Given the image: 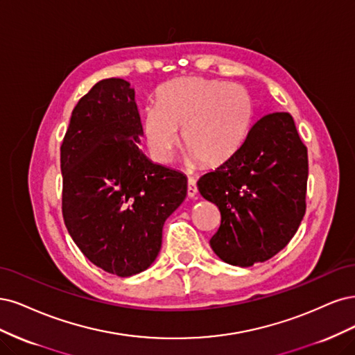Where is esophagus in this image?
Returning a JSON list of instances; mask_svg holds the SVG:
<instances>
[{"label":"esophagus","instance_id":"esophagus-1","mask_svg":"<svg viewBox=\"0 0 355 355\" xmlns=\"http://www.w3.org/2000/svg\"><path fill=\"white\" fill-rule=\"evenodd\" d=\"M196 194H198L196 180L190 177V178L187 180V196H189L190 199H193V198H196Z\"/></svg>","mask_w":355,"mask_h":355}]
</instances>
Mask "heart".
<instances>
[{
  "instance_id": "1",
  "label": "heart",
  "mask_w": 355,
  "mask_h": 355,
  "mask_svg": "<svg viewBox=\"0 0 355 355\" xmlns=\"http://www.w3.org/2000/svg\"><path fill=\"white\" fill-rule=\"evenodd\" d=\"M156 103L144 107L141 131L159 164L171 162L182 130L187 161L218 166L242 147L254 118L249 91L218 79H177L157 89Z\"/></svg>"
}]
</instances>
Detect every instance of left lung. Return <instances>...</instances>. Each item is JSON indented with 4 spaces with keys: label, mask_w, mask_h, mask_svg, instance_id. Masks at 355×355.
Masks as SVG:
<instances>
[{
    "label": "left lung",
    "mask_w": 355,
    "mask_h": 355,
    "mask_svg": "<svg viewBox=\"0 0 355 355\" xmlns=\"http://www.w3.org/2000/svg\"><path fill=\"white\" fill-rule=\"evenodd\" d=\"M306 180V147L293 118L276 112L257 121L237 153L198 181L221 212L214 252L237 267L279 254L305 215Z\"/></svg>",
    "instance_id": "1"
}]
</instances>
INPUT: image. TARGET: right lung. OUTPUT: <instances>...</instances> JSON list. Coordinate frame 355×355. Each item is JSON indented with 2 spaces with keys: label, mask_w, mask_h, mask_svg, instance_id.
I'll use <instances>...</instances> for the list:
<instances>
[{
  "label": "right lung",
  "mask_w": 355,
  "mask_h": 355,
  "mask_svg": "<svg viewBox=\"0 0 355 355\" xmlns=\"http://www.w3.org/2000/svg\"><path fill=\"white\" fill-rule=\"evenodd\" d=\"M135 91L121 78L97 83L75 106L60 147L62 211L81 252L110 274L150 267L162 228L187 194V178L140 150Z\"/></svg>",
  "instance_id": "obj_1"
}]
</instances>
